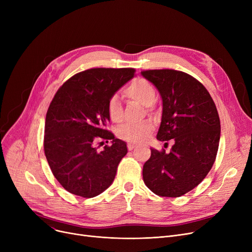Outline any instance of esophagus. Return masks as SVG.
<instances>
[{"mask_svg":"<svg viewBox=\"0 0 252 252\" xmlns=\"http://www.w3.org/2000/svg\"><path fill=\"white\" fill-rule=\"evenodd\" d=\"M134 148H136V145L135 144H131V143H128L127 144V149L130 151V150H133Z\"/></svg>","mask_w":252,"mask_h":252,"instance_id":"34e87169","label":"esophagus"}]
</instances>
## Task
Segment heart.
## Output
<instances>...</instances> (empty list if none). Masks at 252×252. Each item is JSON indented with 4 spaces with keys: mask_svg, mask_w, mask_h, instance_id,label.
Returning a JSON list of instances; mask_svg holds the SVG:
<instances>
[{
    "mask_svg": "<svg viewBox=\"0 0 252 252\" xmlns=\"http://www.w3.org/2000/svg\"><path fill=\"white\" fill-rule=\"evenodd\" d=\"M125 96L136 101L144 106H151L157 97L154 86L146 78L139 77L134 79L125 90ZM107 112L110 121L114 124H119L124 119V107L118 96L113 95L109 98L107 104ZM152 126L150 124L141 125H123L117 129V136L125 141L130 143H143L147 141L151 135Z\"/></svg>",
    "mask_w": 252,
    "mask_h": 252,
    "instance_id": "heart-1",
    "label": "heart"
}]
</instances>
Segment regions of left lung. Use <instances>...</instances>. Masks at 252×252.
Here are the masks:
<instances>
[{
    "label": "left lung",
    "mask_w": 252,
    "mask_h": 252,
    "mask_svg": "<svg viewBox=\"0 0 252 252\" xmlns=\"http://www.w3.org/2000/svg\"><path fill=\"white\" fill-rule=\"evenodd\" d=\"M141 73L162 98L157 139L175 142L168 153L151 149L143 180L158 196L180 197L198 186L215 163L220 137L219 113L208 91L192 75L175 69Z\"/></svg>",
    "instance_id": "left-lung-1"
}]
</instances>
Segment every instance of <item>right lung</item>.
<instances>
[{
    "label": "right lung",
    "mask_w": 252,
    "mask_h": 252,
    "mask_svg": "<svg viewBox=\"0 0 252 252\" xmlns=\"http://www.w3.org/2000/svg\"><path fill=\"white\" fill-rule=\"evenodd\" d=\"M134 68H91L78 72L56 92L47 111L44 150L53 175L71 194L92 198L112 184L126 142L108 130L107 104ZM97 138L112 141L102 152Z\"/></svg>",
    "instance_id": "add662e5"
}]
</instances>
